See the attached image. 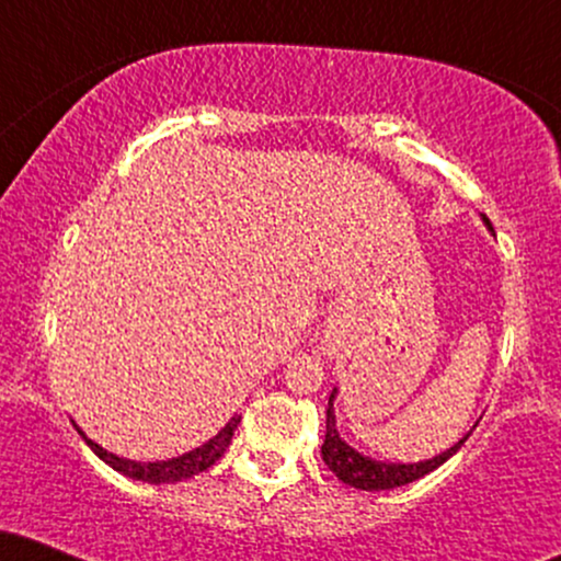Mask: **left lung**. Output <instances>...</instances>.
<instances>
[{
  "mask_svg": "<svg viewBox=\"0 0 561 561\" xmlns=\"http://www.w3.org/2000/svg\"><path fill=\"white\" fill-rule=\"evenodd\" d=\"M485 224L488 229L493 231L488 218ZM334 392L337 390H332L330 405H327V435H324V446H321V459H324V465L337 474V480H343L345 485L351 488H358V491H390V488L409 485V482L420 480L424 474L433 472V469L440 467L443 461H448L456 450L465 446V440L469 437L467 433L459 443H456V446H450L448 450H443L440 456H433V459L427 461H416V465H385V461H375L369 459V456L358 454L356 448L347 446L343 437L337 435V424H334V409H332Z\"/></svg>",
  "mask_w": 561,
  "mask_h": 561,
  "instance_id": "8db88e82",
  "label": "left lung"
}]
</instances>
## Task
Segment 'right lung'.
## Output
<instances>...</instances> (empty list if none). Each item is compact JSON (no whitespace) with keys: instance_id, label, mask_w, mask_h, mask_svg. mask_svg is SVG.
I'll list each match as a JSON object with an SVG mask.
<instances>
[{"instance_id":"obj_1","label":"right lung","mask_w":561,"mask_h":561,"mask_svg":"<svg viewBox=\"0 0 561 561\" xmlns=\"http://www.w3.org/2000/svg\"><path fill=\"white\" fill-rule=\"evenodd\" d=\"M242 416H231L227 422V427L221 430L216 437H210L208 443H203V446L190 450V454L184 456H176V459H169V461H131V459H121V456L111 454V450H105L102 446H96L94 440H89L87 435H83V430L79 424L73 422V427L79 430V435L87 440V446L94 450L96 456H100L105 465H111L115 472L126 474V478L131 480H141V482H152V485H160V482H182V480H190L195 478V474L205 472V469H210L216 465L218 459L224 456V450L229 448L231 443V435H234L237 424H240Z\"/></svg>"}]
</instances>
